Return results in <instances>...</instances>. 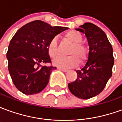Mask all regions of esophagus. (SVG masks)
Masks as SVG:
<instances>
[{"instance_id":"1","label":"esophagus","mask_w":122,"mask_h":122,"mask_svg":"<svg viewBox=\"0 0 122 122\" xmlns=\"http://www.w3.org/2000/svg\"><path fill=\"white\" fill-rule=\"evenodd\" d=\"M58 70H59V71H63V72H67V71H68V70H67V69H61V68H58Z\"/></svg>"}]
</instances>
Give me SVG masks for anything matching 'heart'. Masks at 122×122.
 <instances>
[{
	"instance_id": "1",
	"label": "heart",
	"mask_w": 122,
	"mask_h": 122,
	"mask_svg": "<svg viewBox=\"0 0 122 122\" xmlns=\"http://www.w3.org/2000/svg\"><path fill=\"white\" fill-rule=\"evenodd\" d=\"M65 37L73 44L70 51L71 56L56 57L53 61V65L61 69H71L79 64V59L82 63L87 61L90 56V50L86 46L81 43L83 41L82 34L76 30H72L66 32ZM47 51L49 56L52 58L58 55L57 38L55 36L50 40L47 46Z\"/></svg>"
}]
</instances>
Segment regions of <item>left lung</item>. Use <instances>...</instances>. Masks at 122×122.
<instances>
[{
  "label": "left lung",
  "mask_w": 122,
  "mask_h": 122,
  "mask_svg": "<svg viewBox=\"0 0 122 122\" xmlns=\"http://www.w3.org/2000/svg\"><path fill=\"white\" fill-rule=\"evenodd\" d=\"M76 30L87 37L90 56L84 66L76 71V80L68 86L74 96L87 99L99 94L112 76L113 49L105 32L92 23H86Z\"/></svg>",
  "instance_id": "8db88e82"
}]
</instances>
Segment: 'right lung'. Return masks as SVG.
<instances>
[{"instance_id":"right-lung-1","label":"right lung","mask_w":122,"mask_h":122,"mask_svg":"<svg viewBox=\"0 0 122 122\" xmlns=\"http://www.w3.org/2000/svg\"><path fill=\"white\" fill-rule=\"evenodd\" d=\"M68 27H52L36 20L17 30L10 42L6 57L8 71L15 86L25 95L36 94L47 86L51 71L57 68L41 66L51 63L47 51L48 42Z\"/></svg>"}]
</instances>
